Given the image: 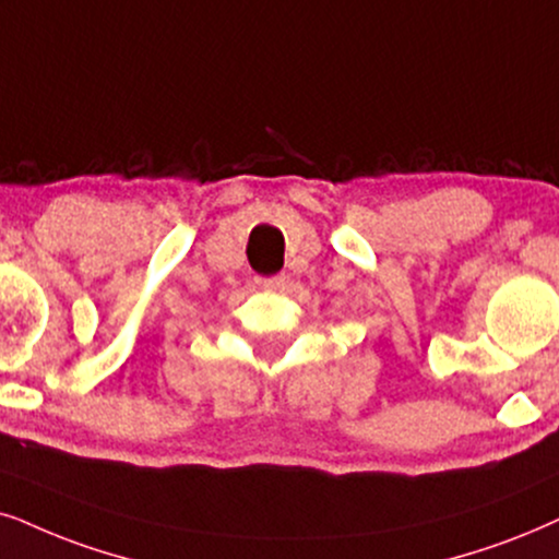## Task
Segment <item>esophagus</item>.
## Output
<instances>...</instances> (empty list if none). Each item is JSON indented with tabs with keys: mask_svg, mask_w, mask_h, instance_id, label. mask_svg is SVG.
<instances>
[{
	"mask_svg": "<svg viewBox=\"0 0 559 559\" xmlns=\"http://www.w3.org/2000/svg\"><path fill=\"white\" fill-rule=\"evenodd\" d=\"M286 275L281 273V275H273V278H258V284L263 286V288H267V292H281V288L286 286Z\"/></svg>",
	"mask_w": 559,
	"mask_h": 559,
	"instance_id": "34e87169",
	"label": "esophagus"
}]
</instances>
